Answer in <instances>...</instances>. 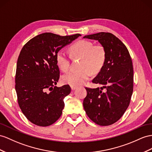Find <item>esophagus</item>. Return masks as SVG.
Here are the masks:
<instances>
[{
    "instance_id": "esophagus-1",
    "label": "esophagus",
    "mask_w": 152,
    "mask_h": 152,
    "mask_svg": "<svg viewBox=\"0 0 152 152\" xmlns=\"http://www.w3.org/2000/svg\"><path fill=\"white\" fill-rule=\"evenodd\" d=\"M71 89L72 91H75V89H76V87H75V86H71Z\"/></svg>"
}]
</instances>
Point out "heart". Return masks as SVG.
<instances>
[{
    "instance_id": "1",
    "label": "heart",
    "mask_w": 152,
    "mask_h": 152,
    "mask_svg": "<svg viewBox=\"0 0 152 152\" xmlns=\"http://www.w3.org/2000/svg\"><path fill=\"white\" fill-rule=\"evenodd\" d=\"M69 50L73 56H80V67L77 71H71L62 76V81L71 86H78L88 80L92 75L99 72L106 60V50L102 45H94L93 43L85 40H80L69 47ZM58 67L64 72L70 67L69 56L64 50H60L56 55Z\"/></svg>"
}]
</instances>
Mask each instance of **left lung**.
Segmentation results:
<instances>
[{"label":"left lung","mask_w":152,"mask_h":152,"mask_svg":"<svg viewBox=\"0 0 152 152\" xmlns=\"http://www.w3.org/2000/svg\"><path fill=\"white\" fill-rule=\"evenodd\" d=\"M83 38L98 40L107 54L103 68L92 80L103 87L85 88L87 95L83 100L84 109L97 124L110 125L121 118L130 104L134 87L132 58L125 45L113 34L101 32Z\"/></svg>","instance_id":"8db88e82"}]
</instances>
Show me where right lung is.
<instances>
[{"mask_svg": "<svg viewBox=\"0 0 152 152\" xmlns=\"http://www.w3.org/2000/svg\"><path fill=\"white\" fill-rule=\"evenodd\" d=\"M80 34L60 36L44 33L31 39L19 54L15 90L22 113L29 121L48 126L60 118L64 98L71 91L69 85L57 87L60 77L56 55Z\"/></svg>", "mask_w": 152, "mask_h": 152, "instance_id": "obj_1", "label": "right lung"}]
</instances>
